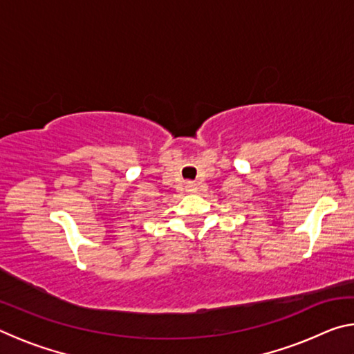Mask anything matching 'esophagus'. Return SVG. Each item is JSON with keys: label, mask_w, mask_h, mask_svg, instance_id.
I'll return each instance as SVG.
<instances>
[{"label": "esophagus", "mask_w": 354, "mask_h": 354, "mask_svg": "<svg viewBox=\"0 0 354 354\" xmlns=\"http://www.w3.org/2000/svg\"><path fill=\"white\" fill-rule=\"evenodd\" d=\"M185 190H187V192H195L196 190V184L192 183V181H187V183H185Z\"/></svg>", "instance_id": "esophagus-1"}]
</instances>
